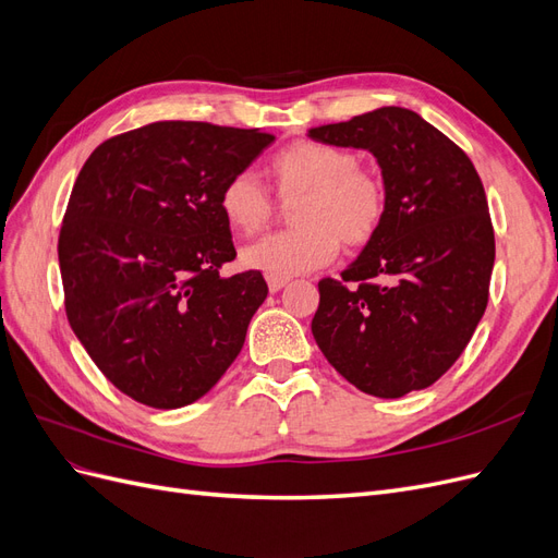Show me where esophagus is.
I'll return each mask as SVG.
<instances>
[{"label": "esophagus", "mask_w": 558, "mask_h": 558, "mask_svg": "<svg viewBox=\"0 0 558 558\" xmlns=\"http://www.w3.org/2000/svg\"><path fill=\"white\" fill-rule=\"evenodd\" d=\"M289 281H291L289 277H267V286H269V291H272V293L281 291Z\"/></svg>", "instance_id": "1"}]
</instances>
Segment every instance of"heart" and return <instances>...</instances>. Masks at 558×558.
Wrapping results in <instances>:
<instances>
[{
  "label": "heart",
  "mask_w": 558,
  "mask_h": 558,
  "mask_svg": "<svg viewBox=\"0 0 558 558\" xmlns=\"http://www.w3.org/2000/svg\"><path fill=\"white\" fill-rule=\"evenodd\" d=\"M269 174L283 199L300 197L293 207L295 230L277 232L242 251V263L267 277H295L328 265L340 238L361 246L377 234L386 216L384 181L359 167L347 148L295 142L269 160ZM226 223L242 234L263 230L272 214V197L260 179L242 170L218 195Z\"/></svg>",
  "instance_id": "obj_1"
}]
</instances>
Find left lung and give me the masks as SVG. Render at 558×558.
Wrapping results in <instances>:
<instances>
[{
  "label": "left lung",
  "mask_w": 558,
  "mask_h": 558,
  "mask_svg": "<svg viewBox=\"0 0 558 558\" xmlns=\"http://www.w3.org/2000/svg\"><path fill=\"white\" fill-rule=\"evenodd\" d=\"M310 140L373 154L386 189L375 238L342 281H318L314 340L363 393L421 391L461 356L488 302L496 242L480 174L440 130L402 107L312 128Z\"/></svg>",
  "instance_id": "8db88e82"
}]
</instances>
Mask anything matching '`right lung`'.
<instances>
[{"instance_id":"add662e5","label":"right lung","mask_w":558,"mask_h":558,"mask_svg":"<svg viewBox=\"0 0 558 558\" xmlns=\"http://www.w3.org/2000/svg\"><path fill=\"white\" fill-rule=\"evenodd\" d=\"M272 142L258 128L160 121L99 144L78 172L58 240L64 310L132 400L185 408L242 351L267 283L256 269L218 275L238 256L218 195Z\"/></svg>"}]
</instances>
